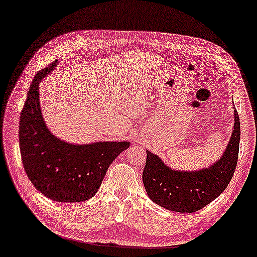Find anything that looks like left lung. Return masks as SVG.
<instances>
[{
	"label": "left lung",
	"instance_id": "left-lung-1",
	"mask_svg": "<svg viewBox=\"0 0 257 257\" xmlns=\"http://www.w3.org/2000/svg\"><path fill=\"white\" fill-rule=\"evenodd\" d=\"M240 119L234 110V130L217 163L195 172L173 171L147 152L142 181L148 196L159 206L177 212H195L219 196L235 171L239 155Z\"/></svg>",
	"mask_w": 257,
	"mask_h": 257
}]
</instances>
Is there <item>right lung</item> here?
Returning a JSON list of instances; mask_svg holds the SVG:
<instances>
[{"label":"right lung","mask_w":257,"mask_h":257,"mask_svg":"<svg viewBox=\"0 0 257 257\" xmlns=\"http://www.w3.org/2000/svg\"><path fill=\"white\" fill-rule=\"evenodd\" d=\"M57 61L34 77L19 120V148L31 183L57 202H80L95 195L109 165L130 142L69 145L51 134L43 121L39 84Z\"/></svg>","instance_id":"obj_1"}]
</instances>
